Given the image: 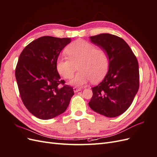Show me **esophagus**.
I'll return each instance as SVG.
<instances>
[{
    "label": "esophagus",
    "instance_id": "1",
    "mask_svg": "<svg viewBox=\"0 0 157 157\" xmlns=\"http://www.w3.org/2000/svg\"><path fill=\"white\" fill-rule=\"evenodd\" d=\"M73 90H74V92H79V91H80V90H81V88H77V87H74Z\"/></svg>",
    "mask_w": 157,
    "mask_h": 157
}]
</instances>
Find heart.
<instances>
[{"label": "heart", "instance_id": "obj_1", "mask_svg": "<svg viewBox=\"0 0 157 157\" xmlns=\"http://www.w3.org/2000/svg\"><path fill=\"white\" fill-rule=\"evenodd\" d=\"M67 57H59L56 69L65 79H71L77 70L79 72L71 81V84L82 87L91 81L98 82L105 77L109 67L107 51L84 40H77L71 43L65 50Z\"/></svg>", "mask_w": 157, "mask_h": 157}]
</instances>
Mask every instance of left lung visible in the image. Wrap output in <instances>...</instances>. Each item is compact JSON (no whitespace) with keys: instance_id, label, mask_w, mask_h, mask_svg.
I'll return each instance as SVG.
<instances>
[{"instance_id":"1","label":"left lung","mask_w":157,"mask_h":157,"mask_svg":"<svg viewBox=\"0 0 157 157\" xmlns=\"http://www.w3.org/2000/svg\"><path fill=\"white\" fill-rule=\"evenodd\" d=\"M90 38L94 44L107 51L109 67L102 82L92 88L93 96L88 105L93 111L107 117L119 116L129 108L138 91V62L122 38L109 33Z\"/></svg>"}]
</instances>
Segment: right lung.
<instances>
[{
	"label": "right lung",
	"instance_id": "add662e5",
	"mask_svg": "<svg viewBox=\"0 0 157 157\" xmlns=\"http://www.w3.org/2000/svg\"><path fill=\"white\" fill-rule=\"evenodd\" d=\"M71 41L70 38L42 36L28 44L19 57L15 75L21 100L40 119H51L65 112L74 95L73 88L60 79L56 69L59 53Z\"/></svg>",
	"mask_w": 157,
	"mask_h": 157
}]
</instances>
